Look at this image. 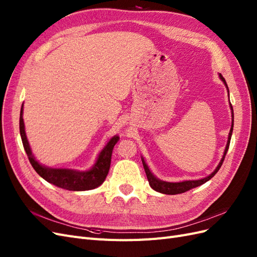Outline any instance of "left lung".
I'll return each mask as SVG.
<instances>
[{"label": "left lung", "mask_w": 257, "mask_h": 257, "mask_svg": "<svg viewBox=\"0 0 257 257\" xmlns=\"http://www.w3.org/2000/svg\"><path fill=\"white\" fill-rule=\"evenodd\" d=\"M219 76H220V79L224 82L225 87L227 88L228 97H229V91H228L227 83H226V81H225L224 77L221 74ZM230 108H231V116H232V119H231V127H230L229 134H228V141H227V144H226V148H225V150H224L223 158L221 159V162L219 163V165H217V167L214 169V172H212V174H210L206 178L199 179V180H188V181H181V182H166V181H162V180H160V179H158L157 177H155L150 172V169H149V167H148V165L146 164L145 160L142 159L143 165H144V168H145V172H146V175H147V178H148V181H149L150 186L154 191L163 193V194H167V195H176V194H181V193H184L186 191H190L191 189L197 188V186H199L201 184H204L205 182L209 181L210 179H211L217 172H219V169H220V167L222 166L223 162H224L225 155H226V153H227L229 143H230V138H231V134H232V127H234V112H232V106H231V104H230Z\"/></svg>", "instance_id": "1"}]
</instances>
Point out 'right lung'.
Returning <instances> with one entry per match:
<instances>
[{
  "label": "right lung",
  "mask_w": 257,
  "mask_h": 257,
  "mask_svg": "<svg viewBox=\"0 0 257 257\" xmlns=\"http://www.w3.org/2000/svg\"><path fill=\"white\" fill-rule=\"evenodd\" d=\"M23 105L21 106L19 128L22 139L23 148L28 154L31 165L33 166L35 172L40 175L46 181L58 186V188L68 190V191H88L97 188L102 184L108 175L110 168L111 154L114 145L118 143L119 137L113 136L104 149L98 154L95 164L89 170L80 172V170L68 169V168H51L43 166L38 163L31 150L28 138L25 131V122H23Z\"/></svg>",
  "instance_id": "right-lung-1"
}]
</instances>
